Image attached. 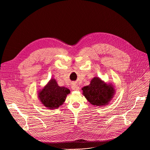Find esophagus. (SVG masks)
Listing matches in <instances>:
<instances>
[{
	"instance_id": "obj_1",
	"label": "esophagus",
	"mask_w": 150,
	"mask_h": 150,
	"mask_svg": "<svg viewBox=\"0 0 150 150\" xmlns=\"http://www.w3.org/2000/svg\"><path fill=\"white\" fill-rule=\"evenodd\" d=\"M72 89L73 91H79L80 90V87L75 84H73L72 85Z\"/></svg>"
}]
</instances>
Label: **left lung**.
Here are the masks:
<instances>
[{"label": "left lung", "mask_w": 150, "mask_h": 150, "mask_svg": "<svg viewBox=\"0 0 150 150\" xmlns=\"http://www.w3.org/2000/svg\"><path fill=\"white\" fill-rule=\"evenodd\" d=\"M83 95L91 104L98 107L109 105L115 93L112 83H106L99 77H93L88 86L82 88Z\"/></svg>", "instance_id": "obj_1"}]
</instances>
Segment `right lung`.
I'll use <instances>...</instances> for the list:
<instances>
[{"label": "right lung", "mask_w": 150, "mask_h": 150, "mask_svg": "<svg viewBox=\"0 0 150 150\" xmlns=\"http://www.w3.org/2000/svg\"><path fill=\"white\" fill-rule=\"evenodd\" d=\"M70 93L69 89L64 86L60 87L56 80L52 78L42 89L38 92V96L44 106L49 109H55L64 103Z\"/></svg>", "instance_id": "right-lung-1"}]
</instances>
